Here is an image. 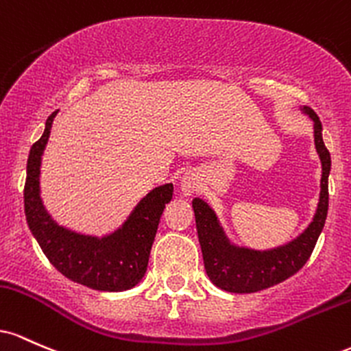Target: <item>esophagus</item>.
<instances>
[{
	"instance_id": "1",
	"label": "esophagus",
	"mask_w": 351,
	"mask_h": 351,
	"mask_svg": "<svg viewBox=\"0 0 351 351\" xmlns=\"http://www.w3.org/2000/svg\"><path fill=\"white\" fill-rule=\"evenodd\" d=\"M197 187H199V179H197L192 172H186V174L182 176V179H180V191H182V194L184 195L194 194Z\"/></svg>"
}]
</instances>
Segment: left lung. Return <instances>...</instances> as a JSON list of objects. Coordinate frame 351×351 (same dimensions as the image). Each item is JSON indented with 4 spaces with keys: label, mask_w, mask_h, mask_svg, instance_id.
Listing matches in <instances>:
<instances>
[{
    "label": "left lung",
    "mask_w": 351,
    "mask_h": 351,
    "mask_svg": "<svg viewBox=\"0 0 351 351\" xmlns=\"http://www.w3.org/2000/svg\"><path fill=\"white\" fill-rule=\"evenodd\" d=\"M300 111L313 121L315 149L322 162L320 197H318L317 210L312 222L302 234L274 249L255 250L249 247H239L227 237L214 208L199 197L192 200L204 267L210 282L226 292L254 293L292 277L308 261L315 243L324 230L326 210H328V176L332 159L324 144L322 123L318 116L306 106L300 108Z\"/></svg>",
    "instance_id": "obj_1"
}]
</instances>
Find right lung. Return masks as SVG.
Here are the masks:
<instances>
[{
    "label": "right lung",
    "mask_w": 351,
    "mask_h": 351,
    "mask_svg": "<svg viewBox=\"0 0 351 351\" xmlns=\"http://www.w3.org/2000/svg\"><path fill=\"white\" fill-rule=\"evenodd\" d=\"M58 111L46 119L39 141L27 157L25 184V214L31 234L38 240L48 261L69 280L101 292H123L136 287L147 270L165 204L171 202L174 186L152 189L137 202L119 228L102 237L66 228L49 215L41 200V159L48 144Z\"/></svg>",
    "instance_id": "right-lung-1"
}]
</instances>
